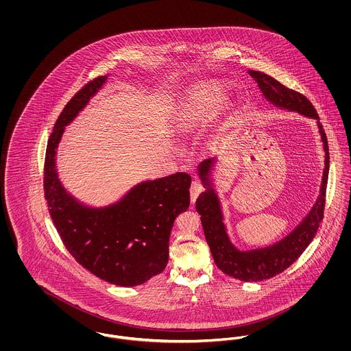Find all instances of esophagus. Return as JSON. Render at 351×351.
<instances>
[{
    "label": "esophagus",
    "instance_id": "obj_1",
    "mask_svg": "<svg viewBox=\"0 0 351 351\" xmlns=\"http://www.w3.org/2000/svg\"><path fill=\"white\" fill-rule=\"evenodd\" d=\"M189 192H191V201L195 202L196 199L199 197V195L202 192V185L199 182H196V180L192 182L191 188H189Z\"/></svg>",
    "mask_w": 351,
    "mask_h": 351
}]
</instances>
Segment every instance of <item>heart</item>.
Returning a JSON list of instances; mask_svg holds the SVG:
<instances>
[{
    "label": "heart",
    "instance_id": "heart-1",
    "mask_svg": "<svg viewBox=\"0 0 351 351\" xmlns=\"http://www.w3.org/2000/svg\"><path fill=\"white\" fill-rule=\"evenodd\" d=\"M225 100V88L218 83L200 84L184 99L176 118V126L185 130L216 117Z\"/></svg>",
    "mask_w": 351,
    "mask_h": 351
}]
</instances>
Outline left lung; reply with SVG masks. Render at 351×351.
Wrapping results in <instances>:
<instances>
[{"instance_id":"obj_1","label":"left lung","mask_w":351,"mask_h":351,"mask_svg":"<svg viewBox=\"0 0 351 351\" xmlns=\"http://www.w3.org/2000/svg\"><path fill=\"white\" fill-rule=\"evenodd\" d=\"M249 73L258 83L265 99L272 105L289 112H298L305 117L317 119L321 141L325 151V168L319 195L306 217L279 242L269 245L267 247L249 251L238 250L226 233L219 199L210 179V171L215 159H206L201 162L197 167L201 182L205 186V192H202L196 200V210L201 216L204 234L210 247L215 263L223 274L234 279L242 282H262L283 272L284 269L295 263L317 233L325 208V195L329 175V146L326 134L322 129V125L318 122L319 118L317 112L311 101L304 95L287 88L263 72L249 71Z\"/></svg>"}]
</instances>
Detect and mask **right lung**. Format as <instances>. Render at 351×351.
Wrapping results in <instances>:
<instances>
[{
  "label": "right lung",
  "mask_w": 351,
  "mask_h": 351,
  "mask_svg": "<svg viewBox=\"0 0 351 351\" xmlns=\"http://www.w3.org/2000/svg\"><path fill=\"white\" fill-rule=\"evenodd\" d=\"M108 76L89 82L71 99L55 122L45 159V197L66 249L85 269L108 283L134 287L163 272L173 221L189 206L191 176L176 172L134 185L102 208L76 200L59 180L56 150L62 135Z\"/></svg>",
  "instance_id": "1"
}]
</instances>
